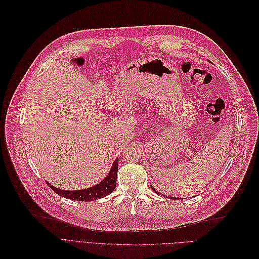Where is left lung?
<instances>
[{
    "instance_id": "obj_1",
    "label": "left lung",
    "mask_w": 259,
    "mask_h": 259,
    "mask_svg": "<svg viewBox=\"0 0 259 259\" xmlns=\"http://www.w3.org/2000/svg\"><path fill=\"white\" fill-rule=\"evenodd\" d=\"M151 188H152V190H153V191H154V192H155V193H158V194H161V195H163V197H164V194H162V193H160V192H159V191H158V190H155V189H154V188H153V187H152V186H151ZM165 198H166V197H165ZM167 198H168V197H167ZM170 199H174V200H177V199H176V198H170Z\"/></svg>"
}]
</instances>
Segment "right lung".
I'll return each mask as SVG.
<instances>
[{
	"mask_svg": "<svg viewBox=\"0 0 259 259\" xmlns=\"http://www.w3.org/2000/svg\"><path fill=\"white\" fill-rule=\"evenodd\" d=\"M117 160H119V158H116L112 163V166L110 170H109V173L105 179L101 180L100 183H98L95 186L86 188V189L62 190V189H59V188L52 186L48 182L46 183H48V185L51 187V189H53L58 195H60V197L71 199L74 201H85V202L95 201L104 197H107V195L112 193V191L114 190L115 185H116Z\"/></svg>",
	"mask_w": 259,
	"mask_h": 259,
	"instance_id": "1",
	"label": "right lung"
}]
</instances>
